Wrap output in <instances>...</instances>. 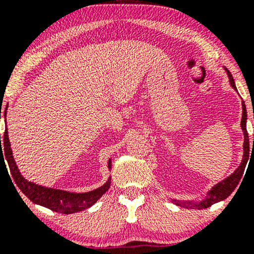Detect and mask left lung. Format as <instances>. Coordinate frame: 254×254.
Wrapping results in <instances>:
<instances>
[{
  "instance_id": "obj_1",
  "label": "left lung",
  "mask_w": 254,
  "mask_h": 254,
  "mask_svg": "<svg viewBox=\"0 0 254 254\" xmlns=\"http://www.w3.org/2000/svg\"><path fill=\"white\" fill-rule=\"evenodd\" d=\"M224 70L227 71V75L229 77V82L230 86L233 87L235 90H237V87H235V82L234 78H233L232 74H230L229 70L227 68H224ZM246 121H247V112H246V106H245V103L243 101V118H241V129L244 131V155H243V161L239 167L237 168V171L229 176L228 178L220 182L214 188L211 189L210 191L206 193V197L204 198L203 200L200 202H190V200H178V199H172L176 205L178 206H183V208L186 209H205L211 206L212 204L221 202V200L226 199L227 197L232 193L233 191L235 190V188L238 186L239 182H240L241 177H243L245 167H246L247 161L250 159V138H249V133H247V129H246ZM253 143H254V136H253Z\"/></svg>"
}]
</instances>
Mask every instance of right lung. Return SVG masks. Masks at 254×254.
I'll return each instance as SVG.
<instances>
[{
  "instance_id": "obj_1",
  "label": "right lung",
  "mask_w": 254,
  "mask_h": 254,
  "mask_svg": "<svg viewBox=\"0 0 254 254\" xmlns=\"http://www.w3.org/2000/svg\"><path fill=\"white\" fill-rule=\"evenodd\" d=\"M0 161L1 159L3 160V162L4 160L7 161L8 166H9L11 177H13L17 188L32 202L45 206V208L50 209V210L60 212V214H74V212L82 211L84 209L90 208L94 203H97L99 198L103 196L105 192L110 189L111 178H109V180L99 189H95V190L89 192H84V193H74V192L57 190V189L37 185V184L26 180L21 176L19 170H17V166L15 161H14L13 153H11L10 149V142L9 138H8V130L4 131L3 144H1L0 135ZM109 168L111 170V159L109 160Z\"/></svg>"
}]
</instances>
